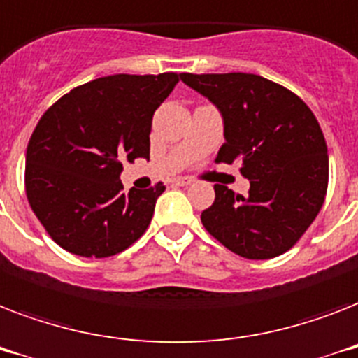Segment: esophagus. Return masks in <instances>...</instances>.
Masks as SVG:
<instances>
[{"label": "esophagus", "mask_w": 358, "mask_h": 358, "mask_svg": "<svg viewBox=\"0 0 358 358\" xmlns=\"http://www.w3.org/2000/svg\"><path fill=\"white\" fill-rule=\"evenodd\" d=\"M192 177H176V179H173V185H177V187H188V185H192Z\"/></svg>", "instance_id": "obj_1"}]
</instances>
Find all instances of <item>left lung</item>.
Segmentation results:
<instances>
[{
    "mask_svg": "<svg viewBox=\"0 0 358 358\" xmlns=\"http://www.w3.org/2000/svg\"><path fill=\"white\" fill-rule=\"evenodd\" d=\"M185 85L216 105L225 144L216 162L240 161L250 196L214 185L201 213L214 238L244 259L282 255L324 205L329 157L324 133L301 98L255 73H181Z\"/></svg>",
    "mask_w": 358,
    "mask_h": 358,
    "instance_id": "8db88e82",
    "label": "left lung"
}]
</instances>
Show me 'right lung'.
I'll return each mask as SVG.
<instances>
[{"label": "right lung", "instance_id": "obj_1", "mask_svg": "<svg viewBox=\"0 0 358 358\" xmlns=\"http://www.w3.org/2000/svg\"><path fill=\"white\" fill-rule=\"evenodd\" d=\"M179 77H99L64 94L40 118L25 153V194L62 250L103 259L145 233L164 185L125 194L122 161L150 157L151 120Z\"/></svg>", "mask_w": 358, "mask_h": 358}]
</instances>
